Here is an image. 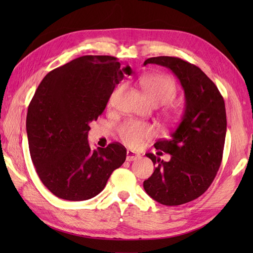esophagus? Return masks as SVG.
<instances>
[{"instance_id": "34e87169", "label": "esophagus", "mask_w": 253, "mask_h": 253, "mask_svg": "<svg viewBox=\"0 0 253 253\" xmlns=\"http://www.w3.org/2000/svg\"><path fill=\"white\" fill-rule=\"evenodd\" d=\"M139 158H140V154H137L135 151H132V150H128V151H127L126 160L129 161V162H131V161H135Z\"/></svg>"}]
</instances>
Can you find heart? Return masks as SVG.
<instances>
[{
  "label": "heart",
  "instance_id": "obj_1",
  "mask_svg": "<svg viewBox=\"0 0 253 253\" xmlns=\"http://www.w3.org/2000/svg\"><path fill=\"white\" fill-rule=\"evenodd\" d=\"M140 84L155 104H168L177 94L175 83L164 75H144L140 79ZM169 120L173 121L174 115H169ZM117 131L122 140L130 148L140 147L146 139L154 135V128L150 124L135 120H128L121 124Z\"/></svg>",
  "mask_w": 253,
  "mask_h": 253
}]
</instances>
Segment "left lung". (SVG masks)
<instances>
[{
    "instance_id": "left-lung-1",
    "label": "left lung",
    "mask_w": 253,
    "mask_h": 253,
    "mask_svg": "<svg viewBox=\"0 0 253 253\" xmlns=\"http://www.w3.org/2000/svg\"><path fill=\"white\" fill-rule=\"evenodd\" d=\"M170 69L185 92V111L169 139L154 143L170 154L169 162L146 155L157 165L143 188L164 206H180L208 190L221 166L226 137V110L217 87L200 68L178 57L158 56L144 61Z\"/></svg>"
}]
</instances>
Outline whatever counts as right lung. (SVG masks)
Listing matches in <instances>:
<instances>
[{
    "instance_id": "right-lung-1",
    "label": "right lung",
    "mask_w": 253,
    "mask_h": 253,
    "mask_svg": "<svg viewBox=\"0 0 253 253\" xmlns=\"http://www.w3.org/2000/svg\"><path fill=\"white\" fill-rule=\"evenodd\" d=\"M131 73L116 57L84 55L42 79L28 106L26 129L37 174L54 196L69 201L93 198L125 162V147L113 142L91 150L88 132L116 84Z\"/></svg>"
}]
</instances>
